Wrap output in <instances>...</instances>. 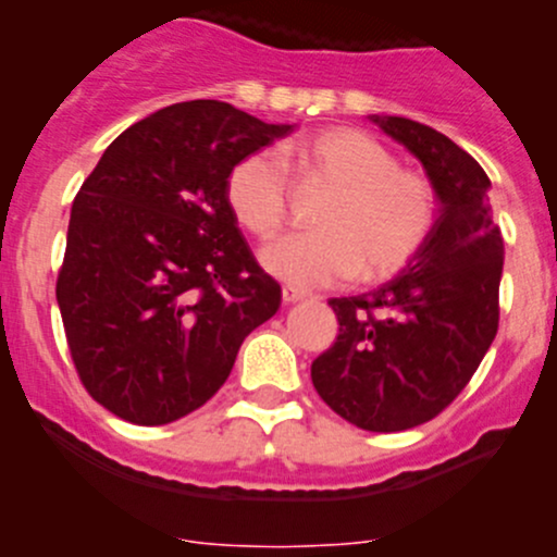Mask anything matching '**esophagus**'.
I'll return each instance as SVG.
<instances>
[{
	"label": "esophagus",
	"instance_id": "obj_1",
	"mask_svg": "<svg viewBox=\"0 0 557 557\" xmlns=\"http://www.w3.org/2000/svg\"><path fill=\"white\" fill-rule=\"evenodd\" d=\"M301 299H305V294H301V290L285 285V288H283V305H296V301H301Z\"/></svg>",
	"mask_w": 557,
	"mask_h": 557
}]
</instances>
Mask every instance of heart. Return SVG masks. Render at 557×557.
<instances>
[{"label": "heart", "mask_w": 557, "mask_h": 557, "mask_svg": "<svg viewBox=\"0 0 557 557\" xmlns=\"http://www.w3.org/2000/svg\"><path fill=\"white\" fill-rule=\"evenodd\" d=\"M301 172L331 185L314 215L318 232L290 234L261 252L269 274L296 288H325L358 274L393 277L420 252L436 221L425 174L398 166L396 153L358 128H325L290 148ZM288 166L272 148L243 156L226 174V205L252 237L269 239L288 215Z\"/></svg>", "instance_id": "heart-1"}]
</instances>
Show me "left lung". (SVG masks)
<instances>
[{
	"label": "left lung",
	"mask_w": 557,
	"mask_h": 557,
	"mask_svg": "<svg viewBox=\"0 0 557 557\" xmlns=\"http://www.w3.org/2000/svg\"><path fill=\"white\" fill-rule=\"evenodd\" d=\"M372 121L423 164L440 218L398 277L329 301L339 334L312 361V385L347 423L393 434L450 407L496 339L504 237L491 180L463 148L409 117Z\"/></svg>",
	"instance_id": "left-lung-1"
}]
</instances>
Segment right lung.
<instances>
[{
	"label": "right lung",
	"instance_id": "right-lung-1",
	"mask_svg": "<svg viewBox=\"0 0 557 557\" xmlns=\"http://www.w3.org/2000/svg\"><path fill=\"white\" fill-rule=\"evenodd\" d=\"M294 132L180 102L112 139L72 201L55 301L77 377L117 418L166 425L210 401L283 290L226 205V174Z\"/></svg>",
	"mask_w": 557,
	"mask_h": 557
}]
</instances>
